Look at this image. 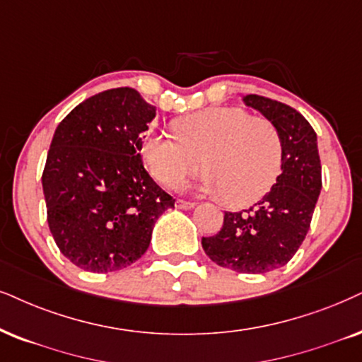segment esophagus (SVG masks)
I'll return each instance as SVG.
<instances>
[{
	"label": "esophagus",
	"mask_w": 362,
	"mask_h": 362,
	"mask_svg": "<svg viewBox=\"0 0 362 362\" xmlns=\"http://www.w3.org/2000/svg\"><path fill=\"white\" fill-rule=\"evenodd\" d=\"M175 207H177V209L189 210V209H194V207H195V204H194V202H187V200H182V199H177Z\"/></svg>",
	"instance_id": "obj_1"
}]
</instances>
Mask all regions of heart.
Segmentation results:
<instances>
[{
	"label": "heart",
	"instance_id": "b5f03b06",
	"mask_svg": "<svg viewBox=\"0 0 362 362\" xmlns=\"http://www.w3.org/2000/svg\"><path fill=\"white\" fill-rule=\"evenodd\" d=\"M173 134H150L144 157L153 178L178 187L202 168L204 189L232 205L257 202L277 182L284 145L272 122L244 108L212 107L175 120Z\"/></svg>",
	"mask_w": 362,
	"mask_h": 362
}]
</instances>
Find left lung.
Returning <instances> with one entry per match:
<instances>
[{"label":"left lung","instance_id":"obj_1","mask_svg":"<svg viewBox=\"0 0 362 362\" xmlns=\"http://www.w3.org/2000/svg\"><path fill=\"white\" fill-rule=\"evenodd\" d=\"M244 102L281 134L282 173L254 207L226 212L218 234L202 237V247L221 267L264 274L289 262L308 235L322 189L321 158L314 128L297 110L260 95H247Z\"/></svg>","mask_w":362,"mask_h":362}]
</instances>
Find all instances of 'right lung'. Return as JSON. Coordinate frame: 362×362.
Wrapping results in <instances>:
<instances>
[{"label":"right lung","mask_w":362,"mask_h":362,"mask_svg":"<svg viewBox=\"0 0 362 362\" xmlns=\"http://www.w3.org/2000/svg\"><path fill=\"white\" fill-rule=\"evenodd\" d=\"M155 112L122 86L86 98L54 130L41 175L48 227L59 252L83 271L139 260L157 218L175 204L141 163Z\"/></svg>","instance_id":"1"}]
</instances>
